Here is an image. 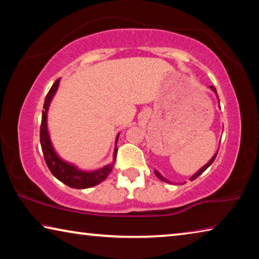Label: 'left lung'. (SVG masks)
Segmentation results:
<instances>
[{"mask_svg":"<svg viewBox=\"0 0 259 259\" xmlns=\"http://www.w3.org/2000/svg\"><path fill=\"white\" fill-rule=\"evenodd\" d=\"M210 89H211L212 91H213V93L214 94H216L217 95V91H216V88H214V87H212V85H210ZM217 98H218V95H217ZM219 100V99H218ZM217 153L218 152H216V154H214L212 157H211V160H210L209 162H208V163L207 164H205L204 166H202V168H201L200 170H199V171L198 172H196V174H194V175H193V176L191 177V181H194V179H196V178H198L199 176H200V175L201 174H202L203 171H204V170H207V168H208V166L210 165V164H211L212 163V162L214 161V159H216V156H217ZM154 172H155V175H156V177L157 178H159L160 179V181H162V182H165V183H170L169 181H168V179H165L163 176H161V175H160V172L159 171H156V170H154Z\"/></svg>","mask_w":259,"mask_h":259,"instance_id":"obj_1","label":"left lung"}]
</instances>
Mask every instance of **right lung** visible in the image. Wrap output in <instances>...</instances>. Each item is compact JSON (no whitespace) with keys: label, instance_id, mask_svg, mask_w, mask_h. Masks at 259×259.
<instances>
[{"label":"right lung","instance_id":"right-lung-1","mask_svg":"<svg viewBox=\"0 0 259 259\" xmlns=\"http://www.w3.org/2000/svg\"><path fill=\"white\" fill-rule=\"evenodd\" d=\"M59 85V78L57 80L54 84H52L51 89L48 93L45 105H43V111H42V121H41V129H40V142L41 147L43 152V156H45L46 163L48 168L51 171L54 176L59 179L61 183L66 184L67 186L72 188H77V190H82V188H89L98 185L99 183L107 178V176L111 174L113 169V163L105 165L104 168L95 170V171H82V170L77 169L75 165L69 164L67 162H65L60 159V157L56 154L52 146L51 140L48 134V126H47V114L48 108L52 97H54L57 89ZM120 135V134H119ZM119 135L116 136V142L119 138ZM116 152L117 147L114 150V161L116 159Z\"/></svg>","mask_w":259,"mask_h":259}]
</instances>
